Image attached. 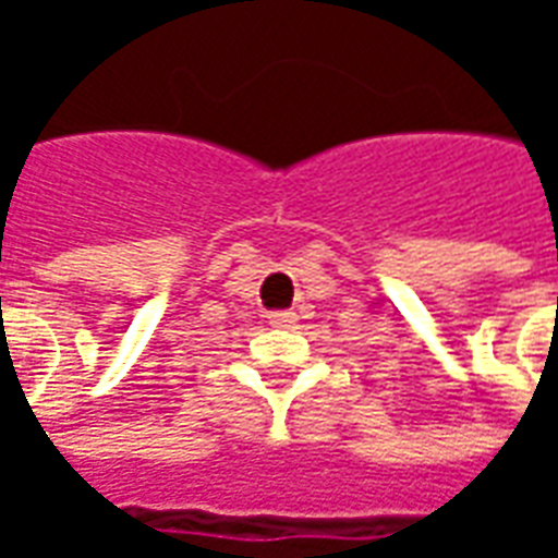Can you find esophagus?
I'll use <instances>...</instances> for the list:
<instances>
[{"mask_svg":"<svg viewBox=\"0 0 558 558\" xmlns=\"http://www.w3.org/2000/svg\"><path fill=\"white\" fill-rule=\"evenodd\" d=\"M295 319H299V316L292 314V311H271V314H268V326L295 328Z\"/></svg>","mask_w":558,"mask_h":558,"instance_id":"esophagus-1","label":"esophagus"}]
</instances>
